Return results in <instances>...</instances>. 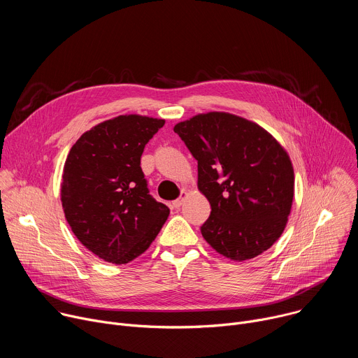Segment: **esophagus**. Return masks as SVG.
<instances>
[{"mask_svg": "<svg viewBox=\"0 0 358 358\" xmlns=\"http://www.w3.org/2000/svg\"><path fill=\"white\" fill-rule=\"evenodd\" d=\"M185 195H187V192H185V191H182V192H181V196H180L178 199L173 201V203H171L173 208H180V207L182 206V202H184V198H185Z\"/></svg>", "mask_w": 358, "mask_h": 358, "instance_id": "34e87169", "label": "esophagus"}]
</instances>
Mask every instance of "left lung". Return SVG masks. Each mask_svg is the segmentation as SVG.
Listing matches in <instances>:
<instances>
[{"instance_id":"obj_1","label":"left lung","mask_w":358,"mask_h":358,"mask_svg":"<svg viewBox=\"0 0 358 358\" xmlns=\"http://www.w3.org/2000/svg\"><path fill=\"white\" fill-rule=\"evenodd\" d=\"M174 131L198 162V189L211 203L203 239L238 262L269 249L285 231L294 195L286 150L259 124L224 112L196 115Z\"/></svg>"}]
</instances>
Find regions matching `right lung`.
<instances>
[{
  "instance_id": "right-lung-1",
  "label": "right lung",
  "mask_w": 358,
  "mask_h": 358,
  "mask_svg": "<svg viewBox=\"0 0 358 358\" xmlns=\"http://www.w3.org/2000/svg\"><path fill=\"white\" fill-rule=\"evenodd\" d=\"M163 119L124 115L83 133L66 157L61 184L65 218L97 258L124 265L163 228L170 210L148 192L140 159Z\"/></svg>"
}]
</instances>
